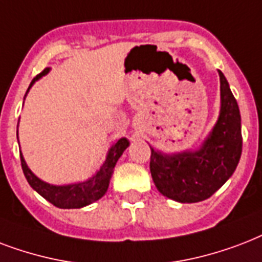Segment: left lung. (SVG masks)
Masks as SVG:
<instances>
[{"mask_svg": "<svg viewBox=\"0 0 262 262\" xmlns=\"http://www.w3.org/2000/svg\"><path fill=\"white\" fill-rule=\"evenodd\" d=\"M219 76L220 115L201 147L173 154L150 147V172L156 187L178 202L192 204L213 195L232 176L242 154L238 102L222 71Z\"/></svg>", "mask_w": 262, "mask_h": 262, "instance_id": "8db88e82", "label": "left lung"}]
</instances>
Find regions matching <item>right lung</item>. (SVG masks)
Masks as SVG:
<instances>
[{"label":"right lung","mask_w":262,"mask_h":262,"mask_svg":"<svg viewBox=\"0 0 262 262\" xmlns=\"http://www.w3.org/2000/svg\"><path fill=\"white\" fill-rule=\"evenodd\" d=\"M49 71H50V68H45L39 75H36L35 78L32 79L27 93L38 79L49 74ZM128 145L129 142L127 138L119 139L109 149L108 154H106V159H105L101 168H99L93 178H90L86 182L66 184V186H54V184H49L43 182V180H40L27 167V163L24 161V157L21 153H20V160H21V168H23L24 176H26L28 184L39 195L43 196L45 200L49 201L50 204H53L57 208L78 209L93 204L95 201H98L101 196L105 195V192H106L109 187V182H111V178H112L115 165H116V163L121 157V154L124 153V150L128 147Z\"/></svg>","instance_id":"right-lung-1"}]
</instances>
